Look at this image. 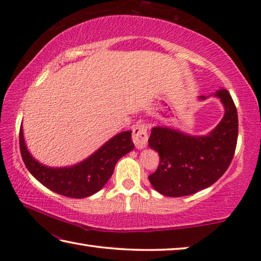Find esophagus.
Instances as JSON below:
<instances>
[{"instance_id": "esophagus-1", "label": "esophagus", "mask_w": 261, "mask_h": 261, "mask_svg": "<svg viewBox=\"0 0 261 261\" xmlns=\"http://www.w3.org/2000/svg\"><path fill=\"white\" fill-rule=\"evenodd\" d=\"M132 139L137 148H144L147 145L148 135H147V125L144 122H138L132 130Z\"/></svg>"}]
</instances>
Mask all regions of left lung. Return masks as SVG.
Wrapping results in <instances>:
<instances>
[{
	"instance_id": "left-lung-1",
	"label": "left lung",
	"mask_w": 261,
	"mask_h": 261,
	"mask_svg": "<svg viewBox=\"0 0 261 261\" xmlns=\"http://www.w3.org/2000/svg\"><path fill=\"white\" fill-rule=\"evenodd\" d=\"M215 96L222 101L226 113L210 135L191 137L168 127L152 129L148 145L159 153L160 162L148 179L163 196L184 197L208 188L230 166L238 137L237 109L224 88Z\"/></svg>"
}]
</instances>
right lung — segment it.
Here are the masks:
<instances>
[{
	"mask_svg": "<svg viewBox=\"0 0 261 261\" xmlns=\"http://www.w3.org/2000/svg\"><path fill=\"white\" fill-rule=\"evenodd\" d=\"M134 147L131 131L121 132L78 165L50 168L31 155L24 141L23 127L20 126L19 130L20 154L30 173L51 191L70 198H85L102 189L112 177L116 162Z\"/></svg>",
	"mask_w": 261,
	"mask_h": 261,
	"instance_id": "obj_1",
	"label": "right lung"
}]
</instances>
